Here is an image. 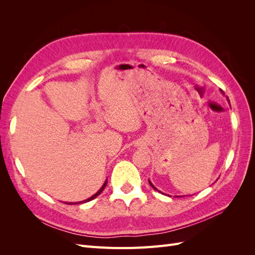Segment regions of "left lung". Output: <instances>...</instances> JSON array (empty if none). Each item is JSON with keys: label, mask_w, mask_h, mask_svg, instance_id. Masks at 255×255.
I'll list each match as a JSON object with an SVG mask.
<instances>
[{"label": "left lung", "mask_w": 255, "mask_h": 255, "mask_svg": "<svg viewBox=\"0 0 255 255\" xmlns=\"http://www.w3.org/2000/svg\"><path fill=\"white\" fill-rule=\"evenodd\" d=\"M221 91H222V90H221ZM222 92H223V91H222ZM149 183H150V185H151V186H152V188H154V189H155V190H157V189H156L155 187H154V186H153V184H152V183H151L150 181H149Z\"/></svg>", "instance_id": "left-lung-1"}]
</instances>
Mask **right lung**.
I'll use <instances>...</instances> for the list:
<instances>
[{
  "mask_svg": "<svg viewBox=\"0 0 255 255\" xmlns=\"http://www.w3.org/2000/svg\"><path fill=\"white\" fill-rule=\"evenodd\" d=\"M106 184H107V180H106V181H105V183L103 184V186L101 187V189H100V190H99V191L97 192V194H96V195H94V196H92V197H90V198H89V199H87V200H85V201H82V202H76V203H74V204H79V203H84V202H88V201H91V200H92V199H95V198H97V197H98V196H99L100 194H101V192H102V191L104 190V188H105V186H106ZM67 204H70V205H71V204H73V203H72V202H67Z\"/></svg>",
  "mask_w": 255,
  "mask_h": 255,
  "instance_id": "add662e5",
  "label": "right lung"
}]
</instances>
